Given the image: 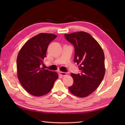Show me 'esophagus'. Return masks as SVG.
Segmentation results:
<instances>
[{
  "label": "esophagus",
  "instance_id": "34e87169",
  "mask_svg": "<svg viewBox=\"0 0 125 125\" xmlns=\"http://www.w3.org/2000/svg\"><path fill=\"white\" fill-rule=\"evenodd\" d=\"M60 74L62 76H65L67 75V73H64V72H60Z\"/></svg>",
  "mask_w": 125,
  "mask_h": 125
}]
</instances>
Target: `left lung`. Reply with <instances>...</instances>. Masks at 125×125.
<instances>
[{
  "label": "left lung",
  "instance_id": "1",
  "mask_svg": "<svg viewBox=\"0 0 125 125\" xmlns=\"http://www.w3.org/2000/svg\"><path fill=\"white\" fill-rule=\"evenodd\" d=\"M64 37L75 48L73 61L81 70L80 73H71L73 83L68 89L76 96L87 97L97 89L104 77L103 50L98 42L84 31L64 34Z\"/></svg>",
  "mask_w": 125,
  "mask_h": 125
}]
</instances>
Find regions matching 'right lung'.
I'll return each instance as SVG.
<instances>
[{
    "mask_svg": "<svg viewBox=\"0 0 125 125\" xmlns=\"http://www.w3.org/2000/svg\"><path fill=\"white\" fill-rule=\"evenodd\" d=\"M57 36L40 33L26 42L17 60L18 78L23 88L35 96H42L50 91L58 74L41 68L49 43Z\"/></svg>",
    "mask_w": 125,
    "mask_h": 125,
    "instance_id": "right-lung-1",
    "label": "right lung"
}]
</instances>
